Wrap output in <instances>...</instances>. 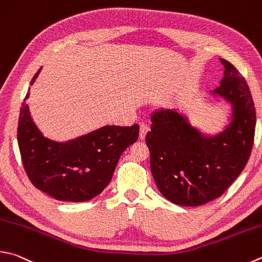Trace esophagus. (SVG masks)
Segmentation results:
<instances>
[{
  "mask_svg": "<svg viewBox=\"0 0 262 262\" xmlns=\"http://www.w3.org/2000/svg\"><path fill=\"white\" fill-rule=\"evenodd\" d=\"M147 132H149V126L145 125V123H141V126H140V139L141 140L145 139V135L147 134Z\"/></svg>",
  "mask_w": 262,
  "mask_h": 262,
  "instance_id": "1",
  "label": "esophagus"
}]
</instances>
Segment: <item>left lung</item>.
<instances>
[{
	"mask_svg": "<svg viewBox=\"0 0 262 262\" xmlns=\"http://www.w3.org/2000/svg\"><path fill=\"white\" fill-rule=\"evenodd\" d=\"M219 87L208 94L229 106L222 130L193 125L177 108L161 107L151 116L145 136L150 166L161 194L177 205L199 206L221 196L239 177L254 140L255 110L249 85L229 61Z\"/></svg>",
	"mask_w": 262,
	"mask_h": 262,
	"instance_id": "1",
	"label": "left lung"
}]
</instances>
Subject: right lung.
<instances>
[{
	"label": "right lung",
	"instance_id": "1",
	"mask_svg": "<svg viewBox=\"0 0 262 262\" xmlns=\"http://www.w3.org/2000/svg\"><path fill=\"white\" fill-rule=\"evenodd\" d=\"M41 69L32 79L35 82ZM19 113V151L31 182L42 192L61 202L81 203L107 187L119 158L139 139L140 126L106 125L68 142L43 135L33 120L27 98Z\"/></svg>",
	"mask_w": 262,
	"mask_h": 262
}]
</instances>
